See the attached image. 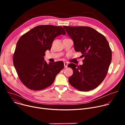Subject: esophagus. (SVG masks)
I'll return each mask as SVG.
<instances>
[{
  "label": "esophagus",
  "instance_id": "esophagus-1",
  "mask_svg": "<svg viewBox=\"0 0 125 125\" xmlns=\"http://www.w3.org/2000/svg\"><path fill=\"white\" fill-rule=\"evenodd\" d=\"M68 63L67 62H64V67L65 68H67L68 66Z\"/></svg>",
  "mask_w": 125,
  "mask_h": 125
}]
</instances>
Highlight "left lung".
Listing matches in <instances>:
<instances>
[{"mask_svg": "<svg viewBox=\"0 0 125 125\" xmlns=\"http://www.w3.org/2000/svg\"><path fill=\"white\" fill-rule=\"evenodd\" d=\"M74 42L76 52H80L84 59L78 66L70 63L73 74L68 81L72 86L81 91L97 88L107 73L112 52L106 38L92 28L86 26H63Z\"/></svg>", "mask_w": 125, "mask_h": 125, "instance_id": "obj_1", "label": "left lung"}]
</instances>
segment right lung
<instances>
[{"mask_svg": "<svg viewBox=\"0 0 125 125\" xmlns=\"http://www.w3.org/2000/svg\"><path fill=\"white\" fill-rule=\"evenodd\" d=\"M66 32L61 26L39 25L23 34L17 42L13 63L20 80L29 89L43 90L53 83L64 67L62 61L48 64L44 56L54 39Z\"/></svg>", "mask_w": 125, "mask_h": 125, "instance_id": "add662e5", "label": "right lung"}]
</instances>
